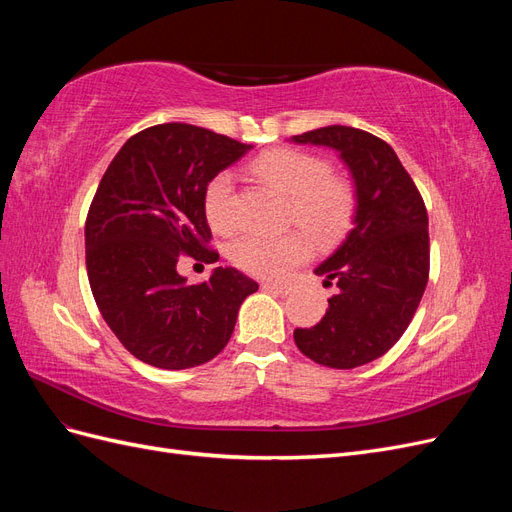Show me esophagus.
I'll return each instance as SVG.
<instances>
[{
	"label": "esophagus",
	"instance_id": "obj_1",
	"mask_svg": "<svg viewBox=\"0 0 512 512\" xmlns=\"http://www.w3.org/2000/svg\"><path fill=\"white\" fill-rule=\"evenodd\" d=\"M262 288L265 290H275V292H282V294H288L292 288L288 284H273V282H265L262 284Z\"/></svg>",
	"mask_w": 512,
	"mask_h": 512
}]
</instances>
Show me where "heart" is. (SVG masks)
Here are the masks:
<instances>
[{
	"instance_id": "b5f03b06",
	"label": "heart",
	"mask_w": 512,
	"mask_h": 512,
	"mask_svg": "<svg viewBox=\"0 0 512 512\" xmlns=\"http://www.w3.org/2000/svg\"><path fill=\"white\" fill-rule=\"evenodd\" d=\"M250 168L262 181L288 196V224L299 226L282 235H247L230 247V260L247 273L282 280L312 256V241L331 247L350 230L359 192L350 177L333 173L329 160L301 149H271ZM205 215L215 232L237 226L232 175L218 173L205 190Z\"/></svg>"
}]
</instances>
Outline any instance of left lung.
Here are the masks:
<instances>
[{
	"instance_id": "left-lung-1",
	"label": "left lung",
	"mask_w": 512,
	"mask_h": 512,
	"mask_svg": "<svg viewBox=\"0 0 512 512\" xmlns=\"http://www.w3.org/2000/svg\"><path fill=\"white\" fill-rule=\"evenodd\" d=\"M339 151L354 177V228L314 271L339 292L312 329H294L309 359L352 369L389 352L414 318L429 280L427 209L397 153L382 138L348 126L292 136Z\"/></svg>"
}]
</instances>
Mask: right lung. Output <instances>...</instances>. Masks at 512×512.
Wrapping results in <instances>:
<instances>
[{"label":"right lung","instance_id":"obj_1","mask_svg":"<svg viewBox=\"0 0 512 512\" xmlns=\"http://www.w3.org/2000/svg\"><path fill=\"white\" fill-rule=\"evenodd\" d=\"M252 145L188 123L128 138L98 185L85 222V262L104 322L138 361L188 369L218 356L252 277L218 267L207 282L177 273L181 256L215 262L205 215L209 181Z\"/></svg>","mask_w":512,"mask_h":512}]
</instances>
